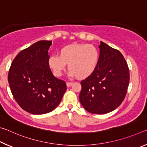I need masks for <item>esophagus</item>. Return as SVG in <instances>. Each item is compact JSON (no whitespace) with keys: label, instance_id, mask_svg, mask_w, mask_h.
Returning a JSON list of instances; mask_svg holds the SVG:
<instances>
[{"label":"esophagus","instance_id":"1","mask_svg":"<svg viewBox=\"0 0 147 147\" xmlns=\"http://www.w3.org/2000/svg\"><path fill=\"white\" fill-rule=\"evenodd\" d=\"M72 84H73V83H71V82H68V83H66L67 87H70Z\"/></svg>","mask_w":147,"mask_h":147}]
</instances>
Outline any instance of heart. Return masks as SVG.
Wrapping results in <instances>:
<instances>
[{"mask_svg": "<svg viewBox=\"0 0 147 147\" xmlns=\"http://www.w3.org/2000/svg\"><path fill=\"white\" fill-rule=\"evenodd\" d=\"M99 58V51L93 45L75 43L62 48L58 56H51L48 59V66L54 76L60 77L66 64H68L69 76L83 79L96 70Z\"/></svg>", "mask_w": 147, "mask_h": 147, "instance_id": "heart-1", "label": "heart"}]
</instances>
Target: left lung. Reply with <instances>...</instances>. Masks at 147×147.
Returning <instances> with one entry per match:
<instances>
[{"label":"left lung","mask_w":147,"mask_h":147,"mask_svg":"<svg viewBox=\"0 0 147 147\" xmlns=\"http://www.w3.org/2000/svg\"><path fill=\"white\" fill-rule=\"evenodd\" d=\"M99 58L93 74L81 82L79 100L90 113L107 114L122 103L129 84L128 64L119 51L101 41Z\"/></svg>","instance_id":"8db88e82"}]
</instances>
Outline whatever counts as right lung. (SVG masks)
<instances>
[{"label": "right lung", "instance_id": "add662e5", "mask_svg": "<svg viewBox=\"0 0 147 147\" xmlns=\"http://www.w3.org/2000/svg\"><path fill=\"white\" fill-rule=\"evenodd\" d=\"M51 40H40L22 50L10 66L8 82L15 101L25 111L45 114L60 103L65 82L56 78L48 66Z\"/></svg>", "mask_w": 147, "mask_h": 147}]
</instances>
